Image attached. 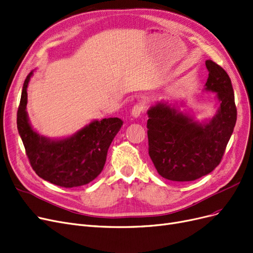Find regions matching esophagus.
Wrapping results in <instances>:
<instances>
[{
  "label": "esophagus",
  "instance_id": "obj_1",
  "mask_svg": "<svg viewBox=\"0 0 253 253\" xmlns=\"http://www.w3.org/2000/svg\"><path fill=\"white\" fill-rule=\"evenodd\" d=\"M143 110H144V104H143V103H136V104L133 106V108L131 110V116L133 118H138L139 116L142 115Z\"/></svg>",
  "mask_w": 253,
  "mask_h": 253
}]
</instances>
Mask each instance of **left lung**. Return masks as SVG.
Wrapping results in <instances>:
<instances>
[{
  "mask_svg": "<svg viewBox=\"0 0 253 253\" xmlns=\"http://www.w3.org/2000/svg\"><path fill=\"white\" fill-rule=\"evenodd\" d=\"M204 90L216 92L219 106L211 120L198 122L177 103L157 102L148 109L149 155L155 169L172 181H193L214 170L225 152L237 122L230 78L220 65L205 61Z\"/></svg>",
  "mask_w": 253,
  "mask_h": 253,
  "instance_id": "obj_1",
  "label": "left lung"
}]
</instances>
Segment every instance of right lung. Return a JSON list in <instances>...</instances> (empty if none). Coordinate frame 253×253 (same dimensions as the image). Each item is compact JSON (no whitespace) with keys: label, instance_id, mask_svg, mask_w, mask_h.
I'll list each match as a JSON object with an SVG mask.
<instances>
[{"label":"right lung","instance_id":"obj_1","mask_svg":"<svg viewBox=\"0 0 253 253\" xmlns=\"http://www.w3.org/2000/svg\"><path fill=\"white\" fill-rule=\"evenodd\" d=\"M28 75L17 109V130L26 154L41 178L62 188H77L92 181L104 168L108 148L123 121L119 118L95 120L76 133L63 138H49L37 133L28 117Z\"/></svg>","mask_w":253,"mask_h":253}]
</instances>
